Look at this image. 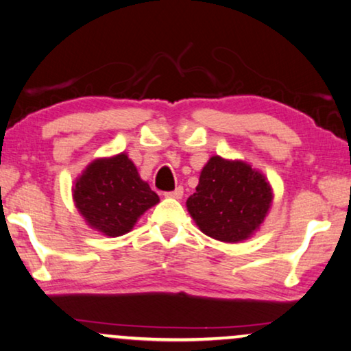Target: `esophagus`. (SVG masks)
Segmentation results:
<instances>
[{
	"mask_svg": "<svg viewBox=\"0 0 351 351\" xmlns=\"http://www.w3.org/2000/svg\"><path fill=\"white\" fill-rule=\"evenodd\" d=\"M165 195H167V197H173V199H181V197H183V188L178 186V188L170 191V193H165Z\"/></svg>",
	"mask_w": 351,
	"mask_h": 351,
	"instance_id": "obj_1",
	"label": "esophagus"
}]
</instances>
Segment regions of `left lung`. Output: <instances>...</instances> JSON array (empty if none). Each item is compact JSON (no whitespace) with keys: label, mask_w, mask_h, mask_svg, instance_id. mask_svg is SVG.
Masks as SVG:
<instances>
[{"label":"left lung","mask_w":351,"mask_h":351,"mask_svg":"<svg viewBox=\"0 0 351 351\" xmlns=\"http://www.w3.org/2000/svg\"><path fill=\"white\" fill-rule=\"evenodd\" d=\"M271 202L273 189L263 173L242 160L213 156L186 207L204 234L236 244L260 230Z\"/></svg>","instance_id":"obj_1"}]
</instances>
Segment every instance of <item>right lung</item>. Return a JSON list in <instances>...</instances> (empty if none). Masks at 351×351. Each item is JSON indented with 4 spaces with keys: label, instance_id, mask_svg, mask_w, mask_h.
<instances>
[{
    "label": "right lung",
    "instance_id": "1",
    "mask_svg": "<svg viewBox=\"0 0 351 351\" xmlns=\"http://www.w3.org/2000/svg\"><path fill=\"white\" fill-rule=\"evenodd\" d=\"M72 191L88 226L109 237L127 234L146 210L158 204V195L125 152L93 160Z\"/></svg>",
    "mask_w": 351,
    "mask_h": 351
}]
</instances>
